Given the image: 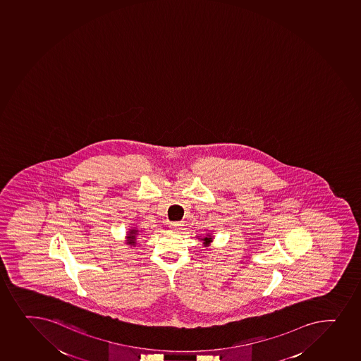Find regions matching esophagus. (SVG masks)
I'll return each mask as SVG.
<instances>
[{
    "label": "esophagus",
    "mask_w": 361,
    "mask_h": 361,
    "mask_svg": "<svg viewBox=\"0 0 361 361\" xmlns=\"http://www.w3.org/2000/svg\"><path fill=\"white\" fill-rule=\"evenodd\" d=\"M183 224L180 222H172L170 224V227H171L172 231L173 232H178L179 229L182 228Z\"/></svg>",
    "instance_id": "1"
}]
</instances>
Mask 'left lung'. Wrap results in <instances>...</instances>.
Here are the masks:
<instances>
[{
	"instance_id": "obj_1",
	"label": "left lung",
	"mask_w": 361,
	"mask_h": 361,
	"mask_svg": "<svg viewBox=\"0 0 361 361\" xmlns=\"http://www.w3.org/2000/svg\"><path fill=\"white\" fill-rule=\"evenodd\" d=\"M198 239L201 240V241H203V246L209 247L210 246V243H213L214 236L212 233H208L207 235L203 236V238H198Z\"/></svg>"
}]
</instances>
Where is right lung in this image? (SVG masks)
<instances>
[{"instance_id": "1", "label": "right lung", "mask_w": 361, "mask_h": 361, "mask_svg": "<svg viewBox=\"0 0 361 361\" xmlns=\"http://www.w3.org/2000/svg\"><path fill=\"white\" fill-rule=\"evenodd\" d=\"M137 236H139V229L137 227L130 228V229L127 231V234H126V243L130 247L137 246Z\"/></svg>"}]
</instances>
